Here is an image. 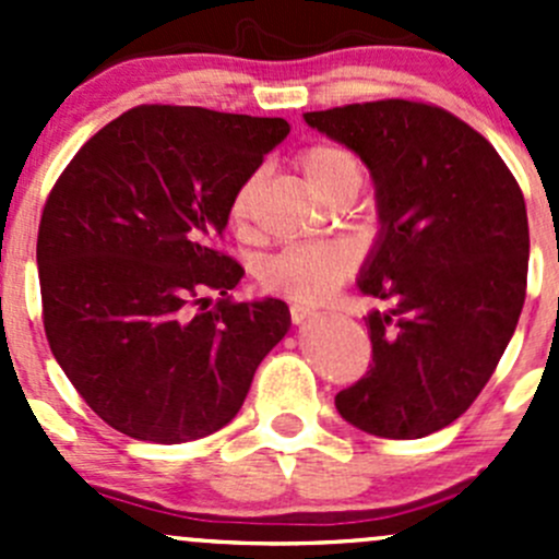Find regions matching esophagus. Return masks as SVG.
I'll list each match as a JSON object with an SVG mask.
<instances>
[{
	"label": "esophagus",
	"instance_id": "1",
	"mask_svg": "<svg viewBox=\"0 0 559 559\" xmlns=\"http://www.w3.org/2000/svg\"><path fill=\"white\" fill-rule=\"evenodd\" d=\"M289 313H292V321H295V324H306L308 319H313V316H316V308L300 306V302H295V306L289 308Z\"/></svg>",
	"mask_w": 559,
	"mask_h": 559
}]
</instances>
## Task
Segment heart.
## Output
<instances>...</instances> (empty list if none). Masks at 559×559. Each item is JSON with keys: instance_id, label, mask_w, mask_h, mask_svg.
Instances as JSON below:
<instances>
[{"instance_id": "1", "label": "heart", "mask_w": 559, "mask_h": 559, "mask_svg": "<svg viewBox=\"0 0 559 559\" xmlns=\"http://www.w3.org/2000/svg\"><path fill=\"white\" fill-rule=\"evenodd\" d=\"M300 170L306 175L308 186L326 200L341 186H354L359 189L362 183V162L357 154H352L343 145H311L300 156ZM259 189V175H251L240 183V189L233 197V222L238 227H246L251 218L253 197ZM354 270V251L346 243H302L289 246L273 259H267L262 270V284L278 295L292 297L300 302H319L335 292L337 284L352 275Z\"/></svg>"}]
</instances>
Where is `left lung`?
Instances as JSON below:
<instances>
[{
	"label": "left lung",
	"mask_w": 559,
	"mask_h": 559,
	"mask_svg": "<svg viewBox=\"0 0 559 559\" xmlns=\"http://www.w3.org/2000/svg\"><path fill=\"white\" fill-rule=\"evenodd\" d=\"M308 127L370 170L379 238L359 292L373 365L335 397L348 425L425 438L460 419L487 386L520 321L530 233L520 183L465 121L408 99L306 112Z\"/></svg>",
	"instance_id": "8db88e82"
}]
</instances>
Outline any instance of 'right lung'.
I'll list each match as a JSON object with an SVG mask.
<instances>
[{"label":"right lung","instance_id":"obj_1","mask_svg":"<svg viewBox=\"0 0 559 559\" xmlns=\"http://www.w3.org/2000/svg\"><path fill=\"white\" fill-rule=\"evenodd\" d=\"M286 134L284 118L140 105L56 180L37 235L45 335L112 430L151 443L222 430L289 332L284 300H229L243 267L218 251L235 191ZM205 290L223 295L213 309Z\"/></svg>","mask_w":559,"mask_h":559}]
</instances>
